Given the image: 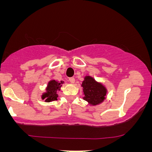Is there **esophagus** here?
<instances>
[{
  "label": "esophagus",
  "mask_w": 152,
  "mask_h": 152,
  "mask_svg": "<svg viewBox=\"0 0 152 152\" xmlns=\"http://www.w3.org/2000/svg\"><path fill=\"white\" fill-rule=\"evenodd\" d=\"M69 82H70L71 84H74L75 83V79L73 77L69 78Z\"/></svg>",
  "instance_id": "1"
}]
</instances>
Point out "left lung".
<instances>
[{
  "instance_id": "left-lung-1",
  "label": "left lung",
  "mask_w": 152,
  "mask_h": 152,
  "mask_svg": "<svg viewBox=\"0 0 152 152\" xmlns=\"http://www.w3.org/2000/svg\"><path fill=\"white\" fill-rule=\"evenodd\" d=\"M81 86L82 87V98L91 107L101 104L107 99L108 92L107 87L90 75L84 77Z\"/></svg>"
}]
</instances>
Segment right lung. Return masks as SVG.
Segmentation results:
<instances>
[{
  "label": "right lung",
  "mask_w": 152,
  "mask_h": 152,
  "mask_svg": "<svg viewBox=\"0 0 152 152\" xmlns=\"http://www.w3.org/2000/svg\"><path fill=\"white\" fill-rule=\"evenodd\" d=\"M65 83L64 81H57L55 79H50L45 89V92L41 95L42 100L45 101V102H50L53 101L57 100L59 96L58 91H60L61 87Z\"/></svg>",
  "instance_id": "add662e5"
}]
</instances>
